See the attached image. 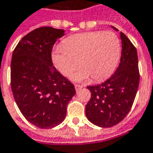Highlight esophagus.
Here are the masks:
<instances>
[{
    "label": "esophagus",
    "instance_id": "esophagus-1",
    "mask_svg": "<svg viewBox=\"0 0 153 153\" xmlns=\"http://www.w3.org/2000/svg\"><path fill=\"white\" fill-rule=\"evenodd\" d=\"M82 87L81 85H78V84H75V89H76V92H78L80 89H82Z\"/></svg>",
    "mask_w": 153,
    "mask_h": 153
}]
</instances>
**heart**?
I'll use <instances>...</instances> for the list:
<instances>
[{
	"mask_svg": "<svg viewBox=\"0 0 153 153\" xmlns=\"http://www.w3.org/2000/svg\"><path fill=\"white\" fill-rule=\"evenodd\" d=\"M121 43L114 33L87 32L67 37L64 45H58L52 50L51 59L56 69L69 76L79 67L82 68L71 76L75 82L90 76L94 82L108 78L114 71L120 59Z\"/></svg>",
	"mask_w": 153,
	"mask_h": 153,
	"instance_id": "b5f03b06",
	"label": "heart"
}]
</instances>
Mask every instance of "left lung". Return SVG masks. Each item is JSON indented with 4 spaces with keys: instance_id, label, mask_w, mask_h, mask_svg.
Listing matches in <instances>:
<instances>
[{
    "instance_id": "obj_1",
    "label": "left lung",
    "mask_w": 153,
    "mask_h": 153,
    "mask_svg": "<svg viewBox=\"0 0 153 153\" xmlns=\"http://www.w3.org/2000/svg\"><path fill=\"white\" fill-rule=\"evenodd\" d=\"M113 29L119 31L112 26ZM120 62L115 72L104 82L88 87L91 98L86 105V116L99 127H111L128 114L134 103L140 82L138 56L135 46L122 32Z\"/></svg>"
}]
</instances>
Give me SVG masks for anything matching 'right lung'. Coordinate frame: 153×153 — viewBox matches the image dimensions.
Returning <instances> with one entry per match:
<instances>
[{
	"instance_id": "add662e5",
	"label": "right lung",
	"mask_w": 153,
	"mask_h": 153,
	"mask_svg": "<svg viewBox=\"0 0 153 153\" xmlns=\"http://www.w3.org/2000/svg\"><path fill=\"white\" fill-rule=\"evenodd\" d=\"M65 30L36 28L16 46L11 62V87L17 107L27 121L51 129L64 121L74 85L53 66L51 51Z\"/></svg>"
}]
</instances>
